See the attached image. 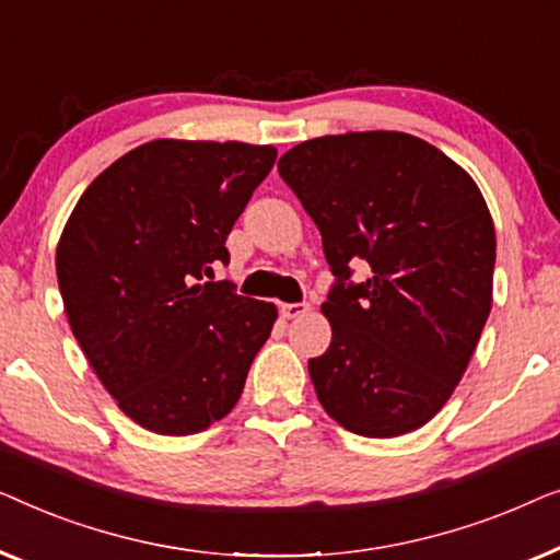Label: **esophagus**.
<instances>
[{"label": "esophagus", "instance_id": "esophagus-1", "mask_svg": "<svg viewBox=\"0 0 560 560\" xmlns=\"http://www.w3.org/2000/svg\"><path fill=\"white\" fill-rule=\"evenodd\" d=\"M310 302H294V304H283L281 306V314L287 319H299V317H304V314H310Z\"/></svg>", "mask_w": 560, "mask_h": 560}]
</instances>
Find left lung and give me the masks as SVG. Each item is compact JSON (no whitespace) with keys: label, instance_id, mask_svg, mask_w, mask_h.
<instances>
[{"label":"left lung","instance_id":"1","mask_svg":"<svg viewBox=\"0 0 560 560\" xmlns=\"http://www.w3.org/2000/svg\"><path fill=\"white\" fill-rule=\"evenodd\" d=\"M279 175L322 233L332 325L310 375L352 434L390 439L434 419L492 310L494 225L475 179L404 131H350L289 149ZM369 279L352 282L354 266Z\"/></svg>","mask_w":560,"mask_h":560}]
</instances>
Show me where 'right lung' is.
Instances as JSON below:
<instances>
[{
    "mask_svg": "<svg viewBox=\"0 0 560 560\" xmlns=\"http://www.w3.org/2000/svg\"><path fill=\"white\" fill-rule=\"evenodd\" d=\"M277 162L273 147L156 139L89 185L55 269L78 345L121 411L154 434L208 429L238 404L277 306L212 279Z\"/></svg>",
    "mask_w": 560,
    "mask_h": 560,
    "instance_id": "1",
    "label": "right lung"
}]
</instances>
